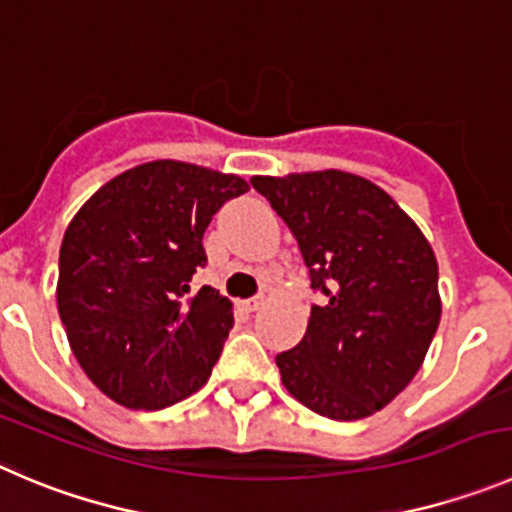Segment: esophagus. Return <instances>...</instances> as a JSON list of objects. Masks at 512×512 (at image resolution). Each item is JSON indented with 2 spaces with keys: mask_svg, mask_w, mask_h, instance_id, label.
Instances as JSON below:
<instances>
[{
  "mask_svg": "<svg viewBox=\"0 0 512 512\" xmlns=\"http://www.w3.org/2000/svg\"><path fill=\"white\" fill-rule=\"evenodd\" d=\"M242 308L245 310H257V308H262V305H265V295H257V298H250V300H242Z\"/></svg>",
  "mask_w": 512,
  "mask_h": 512,
  "instance_id": "1",
  "label": "esophagus"
}]
</instances>
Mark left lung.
<instances>
[{
  "label": "left lung",
  "mask_w": 512,
  "mask_h": 512,
  "mask_svg": "<svg viewBox=\"0 0 512 512\" xmlns=\"http://www.w3.org/2000/svg\"><path fill=\"white\" fill-rule=\"evenodd\" d=\"M285 219L326 303L275 358L290 396L338 422L384 409L422 369L439 318L432 245L394 199L341 169L252 176Z\"/></svg>",
  "instance_id": "left-lung-1"
}]
</instances>
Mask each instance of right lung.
<instances>
[{"label":"right lung","instance_id":"right-lung-1","mask_svg":"<svg viewBox=\"0 0 512 512\" xmlns=\"http://www.w3.org/2000/svg\"><path fill=\"white\" fill-rule=\"evenodd\" d=\"M242 176L186 161L138 164L105 181L70 219L57 310L78 364L108 399L154 412L202 389L232 331V303L191 275L202 237Z\"/></svg>","mask_w":512,"mask_h":512}]
</instances>
